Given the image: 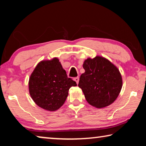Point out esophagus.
Segmentation results:
<instances>
[{"label":"esophagus","instance_id":"34e87169","mask_svg":"<svg viewBox=\"0 0 146 146\" xmlns=\"http://www.w3.org/2000/svg\"><path fill=\"white\" fill-rule=\"evenodd\" d=\"M74 80L75 81V82H76V84H78V81H79V77H75L74 78Z\"/></svg>","mask_w":146,"mask_h":146}]
</instances>
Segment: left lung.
<instances>
[{
	"label": "left lung",
	"instance_id": "1",
	"mask_svg": "<svg viewBox=\"0 0 146 146\" xmlns=\"http://www.w3.org/2000/svg\"><path fill=\"white\" fill-rule=\"evenodd\" d=\"M83 68L85 72L80 75L78 86L88 102L94 107L102 108L114 102L122 86L117 68L106 58L98 56L86 59Z\"/></svg>",
	"mask_w": 146,
	"mask_h": 146
}]
</instances>
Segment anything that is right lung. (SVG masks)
<instances>
[{
	"label": "right lung",
	"mask_w": 146,
	"mask_h": 146,
	"mask_svg": "<svg viewBox=\"0 0 146 146\" xmlns=\"http://www.w3.org/2000/svg\"><path fill=\"white\" fill-rule=\"evenodd\" d=\"M76 86L56 58L38 63L29 81L32 99L39 107L51 111L64 104L70 88Z\"/></svg>",
	"instance_id": "add662e5"
}]
</instances>
